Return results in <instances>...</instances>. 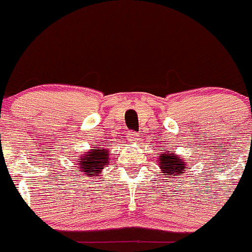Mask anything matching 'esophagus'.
I'll return each instance as SVG.
<instances>
[{
    "label": "esophagus",
    "mask_w": 252,
    "mask_h": 252,
    "mask_svg": "<svg viewBox=\"0 0 252 252\" xmlns=\"http://www.w3.org/2000/svg\"><path fill=\"white\" fill-rule=\"evenodd\" d=\"M127 137H128V140L133 143L137 142V141L140 140V135H138L137 132H133V131H131V132L127 133Z\"/></svg>",
    "instance_id": "obj_1"
}]
</instances>
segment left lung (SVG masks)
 Segmentation results:
<instances>
[{
    "label": "left lung",
    "mask_w": 252,
    "mask_h": 252,
    "mask_svg": "<svg viewBox=\"0 0 252 252\" xmlns=\"http://www.w3.org/2000/svg\"><path fill=\"white\" fill-rule=\"evenodd\" d=\"M158 163L162 173H164L163 176H168L167 178H176V176L183 174L187 168V162H184L183 158L173 151L160 153Z\"/></svg>",
    "instance_id": "8db88e82"
}]
</instances>
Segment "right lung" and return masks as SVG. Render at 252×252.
<instances>
[{
    "label": "right lung",
    "instance_id": "obj_1",
    "mask_svg": "<svg viewBox=\"0 0 252 252\" xmlns=\"http://www.w3.org/2000/svg\"><path fill=\"white\" fill-rule=\"evenodd\" d=\"M109 158L106 147H92V150L79 157V168L89 177H97L110 162Z\"/></svg>",
    "mask_w": 252,
    "mask_h": 252
}]
</instances>
